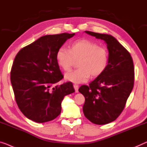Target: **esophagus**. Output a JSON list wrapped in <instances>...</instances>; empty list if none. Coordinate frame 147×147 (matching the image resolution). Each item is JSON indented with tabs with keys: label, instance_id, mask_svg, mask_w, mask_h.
<instances>
[{
	"label": "esophagus",
	"instance_id": "1",
	"mask_svg": "<svg viewBox=\"0 0 147 147\" xmlns=\"http://www.w3.org/2000/svg\"><path fill=\"white\" fill-rule=\"evenodd\" d=\"M73 86H74V90H75V92L77 93L78 92V84H74Z\"/></svg>",
	"mask_w": 147,
	"mask_h": 147
}]
</instances>
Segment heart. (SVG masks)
I'll return each instance as SVG.
<instances>
[{
    "label": "heart",
    "mask_w": 147,
    "mask_h": 147,
    "mask_svg": "<svg viewBox=\"0 0 147 147\" xmlns=\"http://www.w3.org/2000/svg\"><path fill=\"white\" fill-rule=\"evenodd\" d=\"M78 59L79 68L65 74V79L76 84L86 82L90 74L92 77L101 75L108 67L109 53L106 47L86 39L74 41L69 49L60 47L56 53L57 64L65 71H69Z\"/></svg>",
    "instance_id": "b5f03b06"
}]
</instances>
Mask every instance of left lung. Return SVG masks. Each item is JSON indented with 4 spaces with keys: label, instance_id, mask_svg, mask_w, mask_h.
I'll return each mask as SVG.
<instances>
[{
    "label": "left lung",
    "instance_id": "left-lung-1",
    "mask_svg": "<svg viewBox=\"0 0 147 147\" xmlns=\"http://www.w3.org/2000/svg\"><path fill=\"white\" fill-rule=\"evenodd\" d=\"M104 40L109 53L107 69L89 86L82 85L78 91L85 98L83 112L89 121L97 125L112 122L125 106L134 84V65L129 53L111 35L85 31Z\"/></svg>",
    "mask_w": 147,
    "mask_h": 147
}]
</instances>
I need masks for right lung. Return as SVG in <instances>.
<instances>
[{
    "label": "right lung",
    "mask_w": 147,
    "mask_h": 147,
    "mask_svg": "<svg viewBox=\"0 0 147 147\" xmlns=\"http://www.w3.org/2000/svg\"><path fill=\"white\" fill-rule=\"evenodd\" d=\"M74 34L47 35L18 53L10 72L15 100L26 117L37 123L55 119L65 96L74 92L68 82L54 86L63 78L56 53Z\"/></svg>",
    "instance_id": "add662e5"
}]
</instances>
